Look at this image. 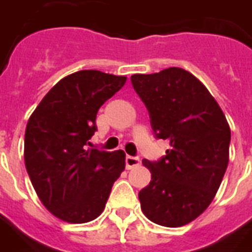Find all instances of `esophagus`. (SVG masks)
Here are the masks:
<instances>
[{
	"mask_svg": "<svg viewBox=\"0 0 252 252\" xmlns=\"http://www.w3.org/2000/svg\"><path fill=\"white\" fill-rule=\"evenodd\" d=\"M139 163H140V158H139V157H133V156H126V169L135 168V166H138Z\"/></svg>",
	"mask_w": 252,
	"mask_h": 252,
	"instance_id": "1",
	"label": "esophagus"
}]
</instances>
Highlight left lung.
I'll return each mask as SVG.
<instances>
[{
    "instance_id": "8db88e82",
    "label": "left lung",
    "mask_w": 252,
    "mask_h": 252,
    "mask_svg": "<svg viewBox=\"0 0 252 252\" xmlns=\"http://www.w3.org/2000/svg\"><path fill=\"white\" fill-rule=\"evenodd\" d=\"M131 83L150 116L157 139L170 149L158 161L143 159L151 181L139 192L150 221L176 228L212 203L228 166L230 129L221 108L192 73L168 68L132 75Z\"/></svg>"
}]
</instances>
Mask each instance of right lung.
Listing matches in <instances>:
<instances>
[{"label":"right lung","instance_id":"add662e5","mask_svg":"<svg viewBox=\"0 0 252 252\" xmlns=\"http://www.w3.org/2000/svg\"><path fill=\"white\" fill-rule=\"evenodd\" d=\"M126 80L94 69L75 72L47 93L28 120L27 173L42 203L63 221L83 224L98 217L126 168L123 150L87 149L98 110Z\"/></svg>","mask_w":252,"mask_h":252}]
</instances>
